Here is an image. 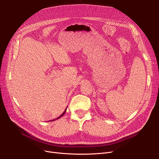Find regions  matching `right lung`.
I'll use <instances>...</instances> for the list:
<instances>
[{
  "label": "right lung",
  "instance_id": "right-lung-1",
  "mask_svg": "<svg viewBox=\"0 0 159 159\" xmlns=\"http://www.w3.org/2000/svg\"><path fill=\"white\" fill-rule=\"evenodd\" d=\"M66 110H67V107H66V110H64V112H63V113H62V115H60V116H58V118H57V119H54V120H52V121H53V120H57V119H60V118H61V117H62V116H63V115H64V114H65V113H66Z\"/></svg>",
  "mask_w": 159,
  "mask_h": 159
}]
</instances>
